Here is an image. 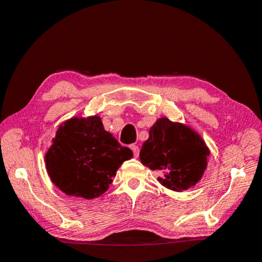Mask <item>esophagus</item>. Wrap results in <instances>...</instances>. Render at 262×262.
I'll list each match as a JSON object with an SVG mask.
<instances>
[{
	"mask_svg": "<svg viewBox=\"0 0 262 262\" xmlns=\"http://www.w3.org/2000/svg\"><path fill=\"white\" fill-rule=\"evenodd\" d=\"M130 148L132 149V152H134L135 158H138L139 157V152H140V149H139L138 146H137V145H131Z\"/></svg>",
	"mask_w": 262,
	"mask_h": 262,
	"instance_id": "obj_1",
	"label": "esophagus"
}]
</instances>
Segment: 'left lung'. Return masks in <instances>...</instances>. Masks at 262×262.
I'll use <instances>...</instances> for the list:
<instances>
[{
  "label": "left lung",
  "mask_w": 262,
  "mask_h": 262,
  "mask_svg": "<svg viewBox=\"0 0 262 262\" xmlns=\"http://www.w3.org/2000/svg\"><path fill=\"white\" fill-rule=\"evenodd\" d=\"M209 150L203 139L185 125L160 118L150 127L143 144L140 161L150 170L161 173L159 181L173 191L193 186L207 166Z\"/></svg>",
  "instance_id": "1"
}]
</instances>
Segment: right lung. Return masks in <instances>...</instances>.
<instances>
[{
  "label": "right lung",
  "mask_w": 262,
  "mask_h": 262,
  "mask_svg": "<svg viewBox=\"0 0 262 262\" xmlns=\"http://www.w3.org/2000/svg\"><path fill=\"white\" fill-rule=\"evenodd\" d=\"M132 155L104 130L99 116L72 118L57 130L46 166L54 184L67 194L93 199L108 190L117 169Z\"/></svg>",
  "instance_id": "right-lung-1"
}]
</instances>
